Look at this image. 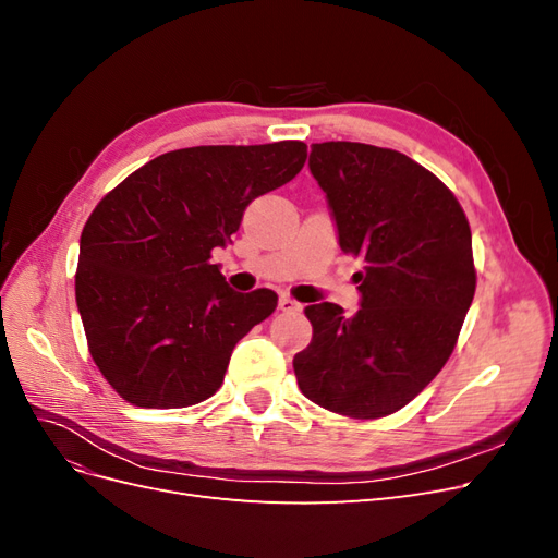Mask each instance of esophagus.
I'll return each mask as SVG.
<instances>
[{
  "label": "esophagus",
  "instance_id": "esophagus-1",
  "mask_svg": "<svg viewBox=\"0 0 558 558\" xmlns=\"http://www.w3.org/2000/svg\"><path fill=\"white\" fill-rule=\"evenodd\" d=\"M279 310H281V312H298L300 305H298L295 300H291L289 295H281V298H279Z\"/></svg>",
  "mask_w": 558,
  "mask_h": 558
}]
</instances>
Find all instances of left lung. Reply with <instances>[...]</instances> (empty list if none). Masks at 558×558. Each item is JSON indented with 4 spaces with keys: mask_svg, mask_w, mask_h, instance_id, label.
Wrapping results in <instances>:
<instances>
[{
    "mask_svg": "<svg viewBox=\"0 0 558 558\" xmlns=\"http://www.w3.org/2000/svg\"><path fill=\"white\" fill-rule=\"evenodd\" d=\"M337 244L361 256V307L305 310L312 342L295 353L300 391L353 418L393 414L435 379L475 295L472 234L459 199L412 158L359 142L314 144Z\"/></svg>",
    "mask_w": 558,
    "mask_h": 558,
    "instance_id": "8db88e82",
    "label": "left lung"
}]
</instances>
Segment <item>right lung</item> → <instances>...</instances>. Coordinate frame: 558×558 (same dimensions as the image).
<instances>
[{"instance_id": "1", "label": "right lung", "mask_w": 558, "mask_h": 558, "mask_svg": "<svg viewBox=\"0 0 558 558\" xmlns=\"http://www.w3.org/2000/svg\"><path fill=\"white\" fill-rule=\"evenodd\" d=\"M305 158L302 142L179 148L95 207L81 232L76 307L95 365L123 400L174 410L221 388L234 344L275 312L277 293L232 291L211 251Z\"/></svg>"}]
</instances>
